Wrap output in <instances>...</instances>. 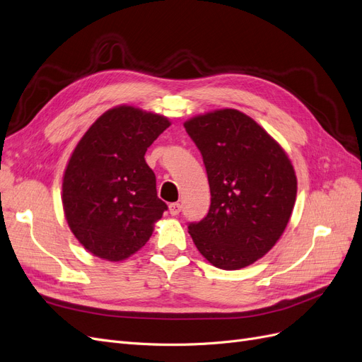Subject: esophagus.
Listing matches in <instances>:
<instances>
[{"mask_svg": "<svg viewBox=\"0 0 362 362\" xmlns=\"http://www.w3.org/2000/svg\"><path fill=\"white\" fill-rule=\"evenodd\" d=\"M180 211H182V204H180V203H171V204H170V214H171L173 216L179 215Z\"/></svg>", "mask_w": 362, "mask_h": 362, "instance_id": "esophagus-1", "label": "esophagus"}]
</instances>
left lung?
I'll return each mask as SVG.
<instances>
[{
  "mask_svg": "<svg viewBox=\"0 0 362 362\" xmlns=\"http://www.w3.org/2000/svg\"><path fill=\"white\" fill-rule=\"evenodd\" d=\"M211 186L207 215L188 226L195 247L219 269L236 271L269 251L293 211V165L260 124L238 110L185 122Z\"/></svg>",
  "mask_w": 362,
  "mask_h": 362,
  "instance_id": "1",
  "label": "left lung"
}]
</instances>
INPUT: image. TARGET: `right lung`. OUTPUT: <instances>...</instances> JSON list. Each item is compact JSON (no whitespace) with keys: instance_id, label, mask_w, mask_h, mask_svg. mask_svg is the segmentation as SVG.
Returning a JSON list of instances; mask_svg holds the SVG:
<instances>
[{"instance_id":"right-lung-1","label":"right lung","mask_w":362,"mask_h":362,"mask_svg":"<svg viewBox=\"0 0 362 362\" xmlns=\"http://www.w3.org/2000/svg\"><path fill=\"white\" fill-rule=\"evenodd\" d=\"M168 126L164 115L120 105L103 112L76 144L63 177V209L75 238L96 257H131L168 209L144 159Z\"/></svg>"}]
</instances>
